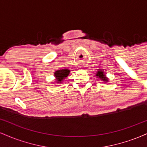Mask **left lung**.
<instances>
[{"mask_svg": "<svg viewBox=\"0 0 147 147\" xmlns=\"http://www.w3.org/2000/svg\"><path fill=\"white\" fill-rule=\"evenodd\" d=\"M95 76L97 77V78H99V79L103 81L104 83L109 82V78H107V77L106 76V73L104 72V70H100V69H99L97 71V73H96Z\"/></svg>", "mask_w": 147, "mask_h": 147, "instance_id": "obj_1", "label": "left lung"}]
</instances>
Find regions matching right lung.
<instances>
[{"label": "right lung", "instance_id": "add662e5", "mask_svg": "<svg viewBox=\"0 0 147 147\" xmlns=\"http://www.w3.org/2000/svg\"><path fill=\"white\" fill-rule=\"evenodd\" d=\"M70 70L68 69H61V70H57L54 73V76L55 77L56 83L61 84L63 81L70 74Z\"/></svg>", "mask_w": 147, "mask_h": 147}]
</instances>
